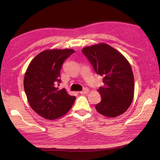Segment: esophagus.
I'll list each match as a JSON object with an SVG mask.
<instances>
[{"label":"esophagus","instance_id":"esophagus-1","mask_svg":"<svg viewBox=\"0 0 160 160\" xmlns=\"http://www.w3.org/2000/svg\"><path fill=\"white\" fill-rule=\"evenodd\" d=\"M88 92V88H84L82 91H80L79 93H80L81 94H86V93H87Z\"/></svg>","mask_w":160,"mask_h":160}]
</instances>
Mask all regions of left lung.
<instances>
[{
	"label": "left lung",
	"instance_id": "8db88e82",
	"mask_svg": "<svg viewBox=\"0 0 160 160\" xmlns=\"http://www.w3.org/2000/svg\"><path fill=\"white\" fill-rule=\"evenodd\" d=\"M82 52L96 74L103 77L104 86L98 89L101 101L96 105V111L110 118L122 114L129 108L134 95V77L129 62L105 43L86 47Z\"/></svg>",
	"mask_w": 160,
	"mask_h": 160
}]
</instances>
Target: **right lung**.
<instances>
[{
    "mask_svg": "<svg viewBox=\"0 0 160 160\" xmlns=\"http://www.w3.org/2000/svg\"><path fill=\"white\" fill-rule=\"evenodd\" d=\"M75 51L72 49H51L40 52L26 71L24 89L34 111L44 118L54 120L66 114L76 97L64 88L59 90L62 64Z\"/></svg>",
    "mask_w": 160,
    "mask_h": 160,
    "instance_id": "obj_1",
    "label": "right lung"
}]
</instances>
